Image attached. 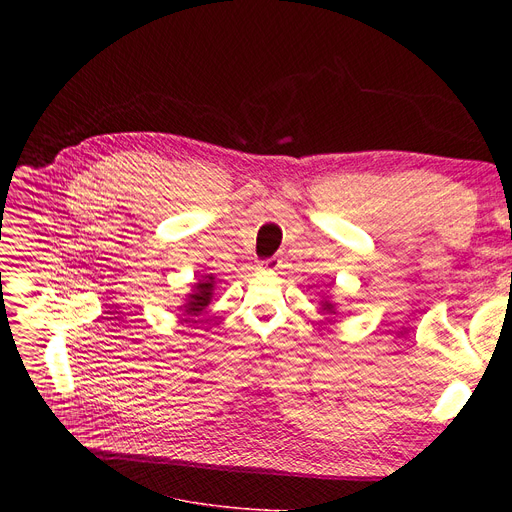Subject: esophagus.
<instances>
[{
  "label": "esophagus",
  "instance_id": "obj_1",
  "mask_svg": "<svg viewBox=\"0 0 512 512\" xmlns=\"http://www.w3.org/2000/svg\"><path fill=\"white\" fill-rule=\"evenodd\" d=\"M282 265V259H278V257H272V259H265V261H261V270H278V267Z\"/></svg>",
  "mask_w": 512,
  "mask_h": 512
}]
</instances>
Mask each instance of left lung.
<instances>
[{"instance_id":"obj_1","label":"left lung","mask_w":512,"mask_h":512,"mask_svg":"<svg viewBox=\"0 0 512 512\" xmlns=\"http://www.w3.org/2000/svg\"><path fill=\"white\" fill-rule=\"evenodd\" d=\"M326 309H330V311H332V305H330V303H326Z\"/></svg>"}]
</instances>
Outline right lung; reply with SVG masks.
<instances>
[{"mask_svg":"<svg viewBox=\"0 0 512 512\" xmlns=\"http://www.w3.org/2000/svg\"><path fill=\"white\" fill-rule=\"evenodd\" d=\"M211 280L213 278H207V280H201L197 284L195 294H191V297H188V303L184 305V315H188V317L197 315V313H201L209 305L211 290H213V282Z\"/></svg>","mask_w":512,"mask_h":512,"instance_id":"obj_1","label":"right lung"}]
</instances>
